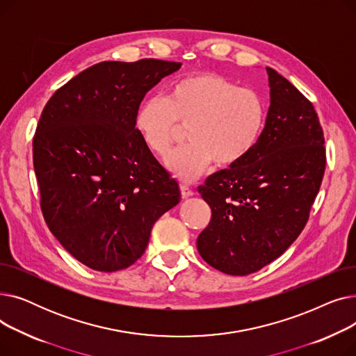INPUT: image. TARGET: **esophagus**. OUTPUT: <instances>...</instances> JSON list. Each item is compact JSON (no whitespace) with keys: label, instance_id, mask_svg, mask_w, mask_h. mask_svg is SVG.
Segmentation results:
<instances>
[{"label":"esophagus","instance_id":"obj_1","mask_svg":"<svg viewBox=\"0 0 356 356\" xmlns=\"http://www.w3.org/2000/svg\"><path fill=\"white\" fill-rule=\"evenodd\" d=\"M180 193L183 199H188L191 196H193V191L189 188L188 184H180Z\"/></svg>","mask_w":356,"mask_h":356}]
</instances>
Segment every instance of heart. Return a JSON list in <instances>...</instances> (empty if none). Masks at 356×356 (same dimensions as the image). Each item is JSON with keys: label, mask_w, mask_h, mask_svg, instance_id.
I'll use <instances>...</instances> for the list:
<instances>
[{"label": "heart", "mask_w": 356, "mask_h": 356, "mask_svg": "<svg viewBox=\"0 0 356 356\" xmlns=\"http://www.w3.org/2000/svg\"><path fill=\"white\" fill-rule=\"evenodd\" d=\"M136 129L145 148L167 157L186 129L188 144L167 160L183 181H193L215 163L236 165L257 147L267 122L264 98L216 72L188 74L168 88L167 97L145 99L136 115Z\"/></svg>", "instance_id": "b5f03b06"}]
</instances>
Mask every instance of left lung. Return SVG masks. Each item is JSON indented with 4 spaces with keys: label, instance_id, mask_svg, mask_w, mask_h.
<instances>
[{
    "label": "left lung",
    "instance_id": "8db88e82",
    "mask_svg": "<svg viewBox=\"0 0 356 356\" xmlns=\"http://www.w3.org/2000/svg\"><path fill=\"white\" fill-rule=\"evenodd\" d=\"M267 73L271 105L257 147L197 189L212 209L197 251L231 275L261 270L293 244L309 220L326 167L313 104L274 69Z\"/></svg>",
    "mask_w": 356,
    "mask_h": 356
}]
</instances>
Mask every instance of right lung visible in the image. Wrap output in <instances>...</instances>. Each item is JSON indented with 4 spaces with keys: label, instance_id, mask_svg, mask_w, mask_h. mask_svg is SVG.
<instances>
[{
    "label": "right lung",
    "instance_id": "right-lung-1",
    "mask_svg": "<svg viewBox=\"0 0 356 356\" xmlns=\"http://www.w3.org/2000/svg\"><path fill=\"white\" fill-rule=\"evenodd\" d=\"M180 62H101L59 88L33 137L40 208L50 232L86 267L112 273L144 254L179 184L136 129L145 93Z\"/></svg>",
    "mask_w": 356,
    "mask_h": 356
}]
</instances>
